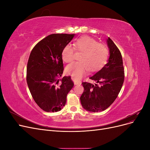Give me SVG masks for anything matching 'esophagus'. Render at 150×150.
Instances as JSON below:
<instances>
[{"mask_svg": "<svg viewBox=\"0 0 150 150\" xmlns=\"http://www.w3.org/2000/svg\"><path fill=\"white\" fill-rule=\"evenodd\" d=\"M74 84L75 85H79V84H81V81H74Z\"/></svg>", "mask_w": 150, "mask_h": 150, "instance_id": "34e87169", "label": "esophagus"}]
</instances>
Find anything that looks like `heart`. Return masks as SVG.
I'll return each mask as SVG.
<instances>
[{
  "instance_id": "1",
  "label": "heart",
  "mask_w": 150,
  "mask_h": 150,
  "mask_svg": "<svg viewBox=\"0 0 150 150\" xmlns=\"http://www.w3.org/2000/svg\"><path fill=\"white\" fill-rule=\"evenodd\" d=\"M74 47L76 51L82 52L79 58L80 61L68 65L66 72L75 80H79L88 70L93 72L99 69L107 62L109 56L107 47L92 38L84 36L77 39ZM74 54V48L67 44L62 51V60L66 62H72Z\"/></svg>"
}]
</instances>
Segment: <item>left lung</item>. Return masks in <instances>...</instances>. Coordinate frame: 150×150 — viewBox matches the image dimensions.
Segmentation results:
<instances>
[{
    "instance_id": "1",
    "label": "left lung",
    "mask_w": 150,
    "mask_h": 150,
    "mask_svg": "<svg viewBox=\"0 0 150 150\" xmlns=\"http://www.w3.org/2000/svg\"><path fill=\"white\" fill-rule=\"evenodd\" d=\"M107 44L110 49L107 64L90 78L96 83H82L84 89L80 100L83 108L88 111L96 112L106 110L117 97L124 82L121 54L110 38Z\"/></svg>"
}]
</instances>
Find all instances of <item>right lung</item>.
<instances>
[{
  "instance_id": "right-lung-1",
  "label": "right lung",
  "mask_w": 150,
  "mask_h": 150,
  "mask_svg": "<svg viewBox=\"0 0 150 150\" xmlns=\"http://www.w3.org/2000/svg\"><path fill=\"white\" fill-rule=\"evenodd\" d=\"M74 34H53L32 50L27 66V83L36 104L46 112H57L65 106L74 86L71 76H64L62 51ZM61 80V83H58Z\"/></svg>"
}]
</instances>
